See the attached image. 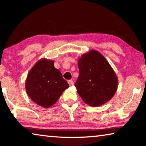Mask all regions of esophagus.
Segmentation results:
<instances>
[{"label": "esophagus", "instance_id": "1", "mask_svg": "<svg viewBox=\"0 0 146 146\" xmlns=\"http://www.w3.org/2000/svg\"><path fill=\"white\" fill-rule=\"evenodd\" d=\"M68 83L70 86H72L74 85V82L72 81V80H69V81H68Z\"/></svg>", "mask_w": 146, "mask_h": 146}]
</instances>
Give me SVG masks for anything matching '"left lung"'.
I'll list each match as a JSON object with an SVG mask.
<instances>
[{
	"mask_svg": "<svg viewBox=\"0 0 146 146\" xmlns=\"http://www.w3.org/2000/svg\"><path fill=\"white\" fill-rule=\"evenodd\" d=\"M79 76L75 86L84 102L99 106L111 99L118 88V77L105 57L91 50L78 59Z\"/></svg>",
	"mask_w": 146,
	"mask_h": 146,
	"instance_id": "1",
	"label": "left lung"
}]
</instances>
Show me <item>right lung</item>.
I'll list each match as a JSON object with an SVG mask.
<instances>
[{
    "label": "right lung",
    "instance_id": "1",
    "mask_svg": "<svg viewBox=\"0 0 146 146\" xmlns=\"http://www.w3.org/2000/svg\"><path fill=\"white\" fill-rule=\"evenodd\" d=\"M69 87L61 71L54 67V61L46 58L35 63L25 82L28 95L33 102L44 108L53 106Z\"/></svg>",
    "mask_w": 146,
    "mask_h": 146
}]
</instances>
